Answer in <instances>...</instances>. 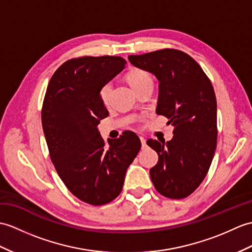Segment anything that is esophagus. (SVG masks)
Here are the masks:
<instances>
[{
    "mask_svg": "<svg viewBox=\"0 0 252 252\" xmlns=\"http://www.w3.org/2000/svg\"><path fill=\"white\" fill-rule=\"evenodd\" d=\"M139 139H140V142H142V148L145 149L146 147H147V145H146V139L143 136H140Z\"/></svg>",
    "mask_w": 252,
    "mask_h": 252,
    "instance_id": "34e87169",
    "label": "esophagus"
}]
</instances>
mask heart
<instances>
[{
  "label": "heart",
  "instance_id": "heart-1",
  "mask_svg": "<svg viewBox=\"0 0 252 252\" xmlns=\"http://www.w3.org/2000/svg\"><path fill=\"white\" fill-rule=\"evenodd\" d=\"M126 79L133 89L140 85L147 83V81H153V78H151L150 74L147 71H144V69L139 68L132 69L131 72H128V74L126 75ZM110 91H112V85L109 83L105 84L104 86H102L101 89H99L98 95L104 104H106L108 102Z\"/></svg>",
  "mask_w": 252,
  "mask_h": 252
}]
</instances>
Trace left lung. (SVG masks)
<instances>
[{
  "label": "left lung",
  "mask_w": 252,
  "mask_h": 252,
  "mask_svg": "<svg viewBox=\"0 0 252 252\" xmlns=\"http://www.w3.org/2000/svg\"><path fill=\"white\" fill-rule=\"evenodd\" d=\"M134 66L159 80L157 114L174 126L169 142L150 138L159 156L150 169L156 190L168 198H185L206 177L217 147V99L212 81L186 52L165 48L128 56Z\"/></svg>",
  "instance_id": "left-lung-1"
}]
</instances>
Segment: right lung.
Here are the masks:
<instances>
[{
    "instance_id": "obj_1",
    "label": "right lung",
    "mask_w": 252,
    "mask_h": 252,
    "mask_svg": "<svg viewBox=\"0 0 252 252\" xmlns=\"http://www.w3.org/2000/svg\"><path fill=\"white\" fill-rule=\"evenodd\" d=\"M126 63L116 56L74 58L54 73L45 93L42 125L50 159L72 194L93 206L120 194L142 146L134 132L105 142L97 130L99 120L108 116L99 89Z\"/></svg>"
}]
</instances>
